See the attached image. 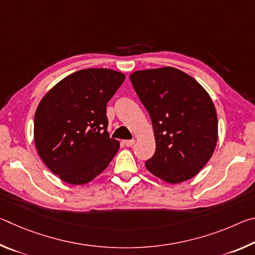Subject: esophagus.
<instances>
[{
    "instance_id": "esophagus-1",
    "label": "esophagus",
    "mask_w": 255,
    "mask_h": 255,
    "mask_svg": "<svg viewBox=\"0 0 255 255\" xmlns=\"http://www.w3.org/2000/svg\"><path fill=\"white\" fill-rule=\"evenodd\" d=\"M124 144L127 146V147H131V146H133V144H135V140L133 139H129V140H125Z\"/></svg>"
}]
</instances>
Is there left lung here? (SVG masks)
<instances>
[{"instance_id":"1","label":"left lung","mask_w":255,"mask_h":255,"mask_svg":"<svg viewBox=\"0 0 255 255\" xmlns=\"http://www.w3.org/2000/svg\"><path fill=\"white\" fill-rule=\"evenodd\" d=\"M130 81L152 119L156 143L146 169L169 183L193 178L217 143V114L209 94L174 67L133 72Z\"/></svg>"}]
</instances>
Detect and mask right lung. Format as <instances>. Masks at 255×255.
I'll return each mask as SVG.
<instances>
[{"mask_svg":"<svg viewBox=\"0 0 255 255\" xmlns=\"http://www.w3.org/2000/svg\"><path fill=\"white\" fill-rule=\"evenodd\" d=\"M107 68L77 71L58 82L34 115V144L54 174L85 184L109 165L119 141L109 137L107 103L125 81Z\"/></svg>","mask_w":255,"mask_h":255,"instance_id":"1","label":"right lung"}]
</instances>
